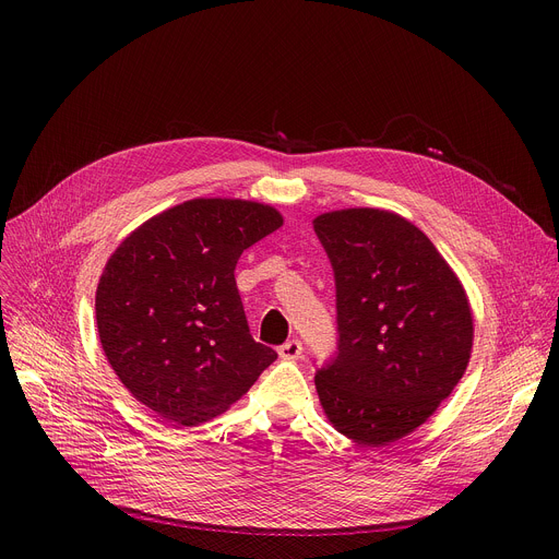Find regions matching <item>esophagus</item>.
<instances>
[{
  "mask_svg": "<svg viewBox=\"0 0 559 559\" xmlns=\"http://www.w3.org/2000/svg\"><path fill=\"white\" fill-rule=\"evenodd\" d=\"M278 354L283 360H298L302 354V345H300V341H287L285 345L278 347Z\"/></svg>",
  "mask_w": 559,
  "mask_h": 559,
  "instance_id": "1",
  "label": "esophagus"
}]
</instances>
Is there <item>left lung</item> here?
<instances>
[{
	"instance_id": "1",
	"label": "left lung",
	"mask_w": 559,
	"mask_h": 559,
	"mask_svg": "<svg viewBox=\"0 0 559 559\" xmlns=\"http://www.w3.org/2000/svg\"><path fill=\"white\" fill-rule=\"evenodd\" d=\"M336 274L338 356L316 373L330 425L386 447L425 425L473 352L466 289L429 236L380 207L318 214Z\"/></svg>"
}]
</instances>
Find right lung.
<instances>
[{"instance_id":"right-lung-1","label":"right lung","mask_w":559,"mask_h":559,"mask_svg":"<svg viewBox=\"0 0 559 559\" xmlns=\"http://www.w3.org/2000/svg\"><path fill=\"white\" fill-rule=\"evenodd\" d=\"M281 225L267 203L199 197L154 214L110 254L95 294L99 343L141 405L197 427L276 360L250 334L234 270Z\"/></svg>"}]
</instances>
